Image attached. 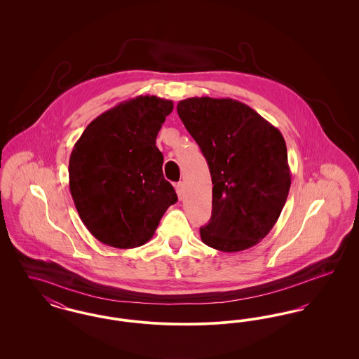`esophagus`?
Wrapping results in <instances>:
<instances>
[{
  "mask_svg": "<svg viewBox=\"0 0 359 359\" xmlns=\"http://www.w3.org/2000/svg\"><path fill=\"white\" fill-rule=\"evenodd\" d=\"M176 194H177V196H179V199L182 201L183 199V196H184V183L183 182H179L176 186Z\"/></svg>",
  "mask_w": 359,
  "mask_h": 359,
  "instance_id": "1",
  "label": "esophagus"
}]
</instances>
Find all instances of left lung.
Returning <instances> with one entry per match:
<instances>
[{
	"mask_svg": "<svg viewBox=\"0 0 359 359\" xmlns=\"http://www.w3.org/2000/svg\"><path fill=\"white\" fill-rule=\"evenodd\" d=\"M176 109L201 147L214 184L212 212L201 238L226 253L255 246L272 230L288 198L284 137L236 100L194 97Z\"/></svg>",
	"mask_w": 359,
	"mask_h": 359,
	"instance_id": "obj_1",
	"label": "left lung"
}]
</instances>
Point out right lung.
Returning a JSON list of instances; mask_svg holds the SVG:
<instances>
[{
    "mask_svg": "<svg viewBox=\"0 0 359 359\" xmlns=\"http://www.w3.org/2000/svg\"><path fill=\"white\" fill-rule=\"evenodd\" d=\"M173 102L140 95L88 123L69 156V192L87 230L104 245L147 243L177 195L163 175L156 137Z\"/></svg>",
    "mask_w": 359,
    "mask_h": 359,
    "instance_id": "right-lung-1",
    "label": "right lung"
}]
</instances>
